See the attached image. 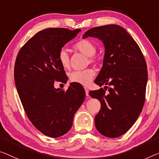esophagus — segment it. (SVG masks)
I'll use <instances>...</instances> for the list:
<instances>
[{
	"label": "esophagus",
	"instance_id": "1",
	"mask_svg": "<svg viewBox=\"0 0 159 159\" xmlns=\"http://www.w3.org/2000/svg\"><path fill=\"white\" fill-rule=\"evenodd\" d=\"M84 90H85V94H86V96H88L89 95V89L87 87H84Z\"/></svg>",
	"mask_w": 159,
	"mask_h": 159
}]
</instances>
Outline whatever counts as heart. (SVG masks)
Returning a JSON list of instances; mask_svg holds the SVG:
<instances>
[{
    "instance_id": "1",
    "label": "heart",
    "mask_w": 159,
    "mask_h": 159,
    "mask_svg": "<svg viewBox=\"0 0 159 159\" xmlns=\"http://www.w3.org/2000/svg\"><path fill=\"white\" fill-rule=\"evenodd\" d=\"M74 49L89 57V62H94L96 61L94 55L97 52V46L92 40L88 39L80 40L74 45ZM57 59L63 68L67 69L70 67V56L65 49H62L58 53ZM94 76L95 71L93 69H87L71 72L69 75V78L72 82L87 85L91 82Z\"/></svg>"
}]
</instances>
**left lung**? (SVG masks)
<instances>
[{"instance_id": "1", "label": "left lung", "mask_w": 159, "mask_h": 159, "mask_svg": "<svg viewBox=\"0 0 159 159\" xmlns=\"http://www.w3.org/2000/svg\"><path fill=\"white\" fill-rule=\"evenodd\" d=\"M88 37L99 39L105 48L103 65L94 82L106 86L89 92L101 103L95 126L107 137H119L133 126L143 109L148 79L145 58L133 38L118 25L90 29L83 35ZM107 85L111 86L107 93Z\"/></svg>"}]
</instances>
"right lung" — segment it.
I'll use <instances>...</instances> for the list:
<instances>
[{
    "label": "right lung",
    "instance_id": "add662e5",
    "mask_svg": "<svg viewBox=\"0 0 159 159\" xmlns=\"http://www.w3.org/2000/svg\"><path fill=\"white\" fill-rule=\"evenodd\" d=\"M80 31L45 29L31 38L16 57L14 79L24 110L34 126L50 137H60L70 131L85 98L80 84H70L66 91L54 87L55 80L67 81L58 53Z\"/></svg>",
    "mask_w": 159,
    "mask_h": 159
}]
</instances>
